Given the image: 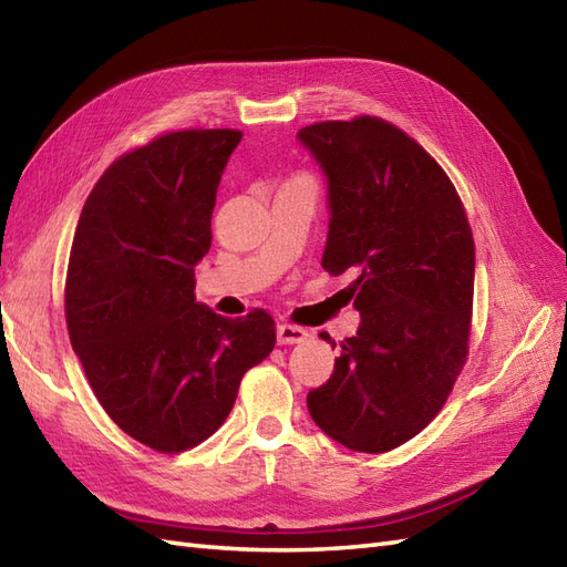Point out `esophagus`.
<instances>
[{
  "label": "esophagus",
  "mask_w": 567,
  "mask_h": 567,
  "mask_svg": "<svg viewBox=\"0 0 567 567\" xmlns=\"http://www.w3.org/2000/svg\"><path fill=\"white\" fill-rule=\"evenodd\" d=\"M307 338H309V332L299 326H289V323L278 326V344H297Z\"/></svg>",
  "instance_id": "esophagus-1"
}]
</instances>
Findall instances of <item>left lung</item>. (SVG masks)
Here are the masks:
<instances>
[{
	"label": "left lung",
	"mask_w": 567,
	"mask_h": 567,
	"mask_svg": "<svg viewBox=\"0 0 567 567\" xmlns=\"http://www.w3.org/2000/svg\"><path fill=\"white\" fill-rule=\"evenodd\" d=\"M297 138L328 179L321 266L357 272L361 313L309 414L344 447L388 453L443 410L467 359L472 229L443 167L390 122H318Z\"/></svg>",
	"instance_id": "8db88e82"
}]
</instances>
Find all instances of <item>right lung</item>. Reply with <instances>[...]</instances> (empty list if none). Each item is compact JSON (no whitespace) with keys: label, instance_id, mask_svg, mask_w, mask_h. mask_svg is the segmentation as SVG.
Wrapping results in <instances>:
<instances>
[{"label":"right lung","instance_id":"add662e5","mask_svg":"<svg viewBox=\"0 0 567 567\" xmlns=\"http://www.w3.org/2000/svg\"><path fill=\"white\" fill-rule=\"evenodd\" d=\"M237 128L157 136L105 169L81 210L66 270V328L97 402L124 433L182 453L223 426L275 321L196 301L194 266Z\"/></svg>","mask_w":567,"mask_h":567}]
</instances>
